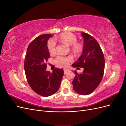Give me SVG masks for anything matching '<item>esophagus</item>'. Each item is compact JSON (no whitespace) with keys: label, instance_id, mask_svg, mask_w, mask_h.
Returning a JSON list of instances; mask_svg holds the SVG:
<instances>
[{"label":"esophagus","instance_id":"34e87169","mask_svg":"<svg viewBox=\"0 0 126 126\" xmlns=\"http://www.w3.org/2000/svg\"><path fill=\"white\" fill-rule=\"evenodd\" d=\"M68 69H64V74H66L67 72H68Z\"/></svg>","mask_w":126,"mask_h":126}]
</instances>
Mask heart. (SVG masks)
Segmentation results:
<instances>
[{
    "mask_svg": "<svg viewBox=\"0 0 126 126\" xmlns=\"http://www.w3.org/2000/svg\"><path fill=\"white\" fill-rule=\"evenodd\" d=\"M58 38L64 44L68 46H71L72 49L76 54H79L82 51L83 46L80 43H76L77 37L74 34L69 32H63ZM56 43L54 40L50 39L49 40L47 47L49 52L51 54L54 53L56 51ZM72 60V58L70 56L63 57L59 56L56 57L55 62L57 65L60 67H66L69 64L70 61Z\"/></svg>",
    "mask_w": 126,
    "mask_h": 126,
    "instance_id": "obj_1",
    "label": "heart"
}]
</instances>
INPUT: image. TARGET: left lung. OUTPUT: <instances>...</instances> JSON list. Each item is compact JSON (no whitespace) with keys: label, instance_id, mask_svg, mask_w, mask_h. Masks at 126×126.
I'll list each match as a JSON object with an SVG mask.
<instances>
[{"label":"left lung","instance_id":"1","mask_svg":"<svg viewBox=\"0 0 126 126\" xmlns=\"http://www.w3.org/2000/svg\"><path fill=\"white\" fill-rule=\"evenodd\" d=\"M84 40L82 53L73 67L83 68L81 74L74 71L75 77L72 81L73 89L81 95H88L96 89L104 76L105 58L99 45L93 37L81 32Z\"/></svg>","mask_w":126,"mask_h":126}]
</instances>
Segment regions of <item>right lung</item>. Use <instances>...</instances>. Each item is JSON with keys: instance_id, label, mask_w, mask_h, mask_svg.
I'll return each mask as SVG.
<instances>
[{"instance_id": "obj_1", "label": "right lung", "mask_w": 126, "mask_h": 126, "mask_svg": "<svg viewBox=\"0 0 126 126\" xmlns=\"http://www.w3.org/2000/svg\"><path fill=\"white\" fill-rule=\"evenodd\" d=\"M53 36L41 35L28 46L25 56L24 68L30 87L36 93L48 97L58 90L63 76V70L57 68L50 73L46 70L47 60L50 58L47 42Z\"/></svg>"}]
</instances>
